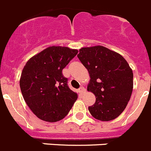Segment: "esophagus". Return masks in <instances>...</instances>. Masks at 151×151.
I'll return each instance as SVG.
<instances>
[{"label":"esophagus","instance_id":"1","mask_svg":"<svg viewBox=\"0 0 151 151\" xmlns=\"http://www.w3.org/2000/svg\"><path fill=\"white\" fill-rule=\"evenodd\" d=\"M79 91L81 93H84V91H85L84 87H83V86H81V87L79 88Z\"/></svg>","mask_w":151,"mask_h":151}]
</instances>
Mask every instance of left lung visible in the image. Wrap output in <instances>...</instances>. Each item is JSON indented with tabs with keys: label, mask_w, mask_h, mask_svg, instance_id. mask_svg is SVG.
Here are the masks:
<instances>
[{
	"label": "left lung",
	"mask_w": 151,
	"mask_h": 151,
	"mask_svg": "<svg viewBox=\"0 0 151 151\" xmlns=\"http://www.w3.org/2000/svg\"><path fill=\"white\" fill-rule=\"evenodd\" d=\"M79 52L77 57L90 74L87 90L96 96L89 111L100 121L113 120L124 111L131 98L132 70L121 55L106 47H86Z\"/></svg>",
	"instance_id": "left-lung-1"
}]
</instances>
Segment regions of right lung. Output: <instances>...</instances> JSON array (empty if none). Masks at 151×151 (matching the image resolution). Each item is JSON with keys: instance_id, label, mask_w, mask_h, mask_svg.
<instances>
[{"instance_id": "add662e5", "label": "right lung", "mask_w": 151, "mask_h": 151, "mask_svg": "<svg viewBox=\"0 0 151 151\" xmlns=\"http://www.w3.org/2000/svg\"><path fill=\"white\" fill-rule=\"evenodd\" d=\"M77 53L68 47H48L25 65L20 90L27 106L39 119L55 122L70 112L77 94L69 88L62 70Z\"/></svg>"}]
</instances>
